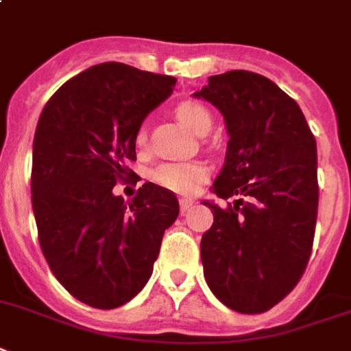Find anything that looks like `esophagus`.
<instances>
[{"label": "esophagus", "mask_w": 351, "mask_h": 351, "mask_svg": "<svg viewBox=\"0 0 351 351\" xmlns=\"http://www.w3.org/2000/svg\"><path fill=\"white\" fill-rule=\"evenodd\" d=\"M193 199H188V197H182V199H179V208H181V213H186L190 208L193 206Z\"/></svg>", "instance_id": "obj_1"}]
</instances>
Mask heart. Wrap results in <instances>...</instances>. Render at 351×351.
Masks as SVG:
<instances>
[{"mask_svg": "<svg viewBox=\"0 0 351 351\" xmlns=\"http://www.w3.org/2000/svg\"><path fill=\"white\" fill-rule=\"evenodd\" d=\"M179 121L193 134L206 136L211 129V114L206 107L197 102H182L176 109ZM145 143V134L138 136V145ZM208 170L204 165L193 161H172L159 165L152 172V179L158 184L178 193H193L199 184L206 181Z\"/></svg>", "mask_w": 351, "mask_h": 351, "instance_id": "obj_1", "label": "heart"}]
</instances>
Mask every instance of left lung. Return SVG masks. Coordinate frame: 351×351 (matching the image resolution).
<instances>
[{
	"label": "left lung",
	"mask_w": 351,
	"mask_h": 351,
	"mask_svg": "<svg viewBox=\"0 0 351 351\" xmlns=\"http://www.w3.org/2000/svg\"><path fill=\"white\" fill-rule=\"evenodd\" d=\"M215 106L230 136L211 192L237 197L213 211L201 240L210 291L242 314L273 308L300 282L317 219V147L300 106L269 78L234 69L193 93Z\"/></svg>",
	"instance_id": "obj_1"
}]
</instances>
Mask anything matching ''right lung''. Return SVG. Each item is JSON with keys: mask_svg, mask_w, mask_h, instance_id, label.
Returning <instances> with one entry per match:
<instances>
[{"mask_svg": "<svg viewBox=\"0 0 351 351\" xmlns=\"http://www.w3.org/2000/svg\"><path fill=\"white\" fill-rule=\"evenodd\" d=\"M176 82L102 62L57 89L37 121L32 208L40 249L60 285L95 308L125 305L147 285L179 215L178 197L154 182L132 202L112 193L136 159L141 123Z\"/></svg>", "mask_w": 351, "mask_h": 351, "instance_id": "1", "label": "right lung"}]
</instances>
